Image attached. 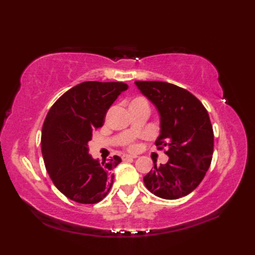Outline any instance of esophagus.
Segmentation results:
<instances>
[{
    "mask_svg": "<svg viewBox=\"0 0 255 255\" xmlns=\"http://www.w3.org/2000/svg\"><path fill=\"white\" fill-rule=\"evenodd\" d=\"M134 158H137V156L136 155H131V154H124L123 155V160L124 161L129 160V159H134Z\"/></svg>",
    "mask_w": 255,
    "mask_h": 255,
    "instance_id": "obj_1",
    "label": "esophagus"
}]
</instances>
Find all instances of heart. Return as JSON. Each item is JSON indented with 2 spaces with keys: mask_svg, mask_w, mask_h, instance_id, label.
Returning a JSON list of instances; mask_svg holds the SVG:
<instances>
[{
  "mask_svg": "<svg viewBox=\"0 0 255 255\" xmlns=\"http://www.w3.org/2000/svg\"><path fill=\"white\" fill-rule=\"evenodd\" d=\"M136 100H137V99H136ZM129 148H130L131 150H134V149L137 148V145H136V144H130V145H129Z\"/></svg>",
  "mask_w": 255,
  "mask_h": 255,
  "instance_id": "b5f03b06",
  "label": "heart"
}]
</instances>
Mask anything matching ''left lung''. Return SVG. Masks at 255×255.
<instances>
[{
  "mask_svg": "<svg viewBox=\"0 0 255 255\" xmlns=\"http://www.w3.org/2000/svg\"><path fill=\"white\" fill-rule=\"evenodd\" d=\"M138 90L160 116L158 149L167 148L169 161L143 177L155 196L177 199L196 188L208 171L214 152V131L204 105L180 86L161 81H136Z\"/></svg>",
  "mask_w": 255,
  "mask_h": 255,
  "instance_id": "8db88e82",
  "label": "left lung"
}]
</instances>
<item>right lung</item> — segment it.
<instances>
[{
  "mask_svg": "<svg viewBox=\"0 0 255 255\" xmlns=\"http://www.w3.org/2000/svg\"><path fill=\"white\" fill-rule=\"evenodd\" d=\"M128 85L88 81L67 91L48 112L41 130L46 170L64 196L80 204H95L113 185L118 155L95 160L89 153L94 129L103 126L107 110Z\"/></svg>",
  "mask_w": 255,
  "mask_h": 255,
  "instance_id": "right-lung-1",
  "label": "right lung"
}]
</instances>
